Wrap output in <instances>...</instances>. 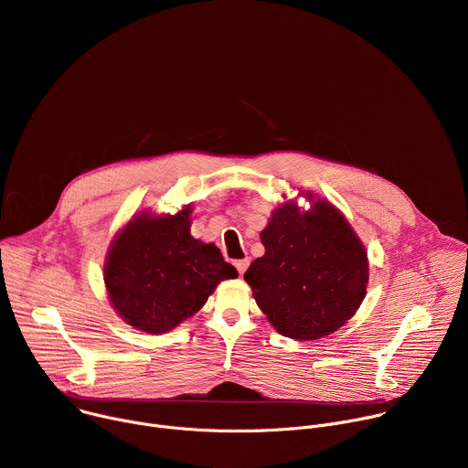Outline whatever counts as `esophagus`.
I'll list each match as a JSON object with an SVG mask.
<instances>
[{"mask_svg":"<svg viewBox=\"0 0 468 468\" xmlns=\"http://www.w3.org/2000/svg\"><path fill=\"white\" fill-rule=\"evenodd\" d=\"M248 264H250V259H240V261H235V266H237V271H239V274H240V276L246 272Z\"/></svg>","mask_w":468,"mask_h":468,"instance_id":"34e87169","label":"esophagus"}]
</instances>
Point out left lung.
<instances>
[{
	"label": "left lung",
	"mask_w": 468,
	"mask_h": 468,
	"mask_svg": "<svg viewBox=\"0 0 468 468\" xmlns=\"http://www.w3.org/2000/svg\"><path fill=\"white\" fill-rule=\"evenodd\" d=\"M280 206L262 231L264 255L244 274L259 309L283 337L314 341L343 327L367 294V250L325 199Z\"/></svg>",
	"instance_id": "obj_1"
}]
</instances>
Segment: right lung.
Segmentation results:
<instances>
[{
    "label": "right lung",
    "mask_w": 468,
    "mask_h": 468,
    "mask_svg": "<svg viewBox=\"0 0 468 468\" xmlns=\"http://www.w3.org/2000/svg\"><path fill=\"white\" fill-rule=\"evenodd\" d=\"M190 206L177 215L141 213L111 242L103 280L129 325L166 333L202 309L220 282L239 276L215 244L190 235Z\"/></svg>",
    "instance_id": "obj_1"
}]
</instances>
